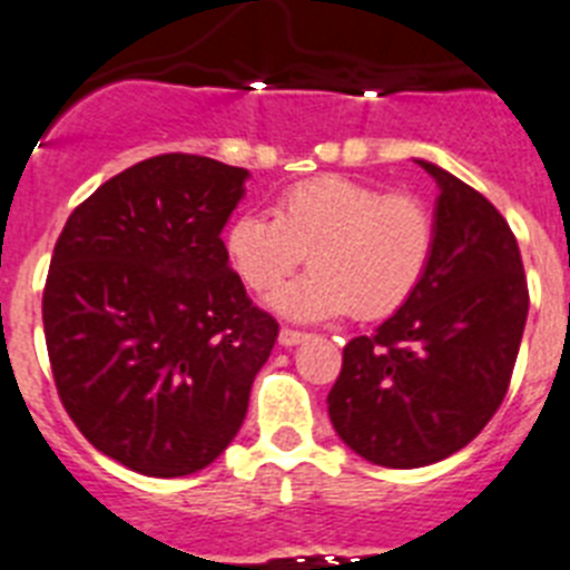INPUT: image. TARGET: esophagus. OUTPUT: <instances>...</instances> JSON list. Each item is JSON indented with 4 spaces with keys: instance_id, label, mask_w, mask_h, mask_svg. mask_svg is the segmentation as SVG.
Listing matches in <instances>:
<instances>
[{
    "instance_id": "esophagus-1",
    "label": "esophagus",
    "mask_w": 570,
    "mask_h": 570,
    "mask_svg": "<svg viewBox=\"0 0 570 570\" xmlns=\"http://www.w3.org/2000/svg\"><path fill=\"white\" fill-rule=\"evenodd\" d=\"M309 333H301V330H293V327H284L281 330V336H277V342L284 344V347H295V344L307 342Z\"/></svg>"
}]
</instances>
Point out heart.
I'll return each instance as SVG.
<instances>
[{
    "label": "heart",
    "instance_id": "b5f03b06",
    "mask_svg": "<svg viewBox=\"0 0 570 570\" xmlns=\"http://www.w3.org/2000/svg\"><path fill=\"white\" fill-rule=\"evenodd\" d=\"M223 248L252 293L284 284L309 255L313 269L272 295L277 313L333 318L353 309L358 318H382L403 307L429 272L434 217L417 196L318 176L277 196L275 217H234Z\"/></svg>",
    "mask_w": 570,
    "mask_h": 570
}]
</instances>
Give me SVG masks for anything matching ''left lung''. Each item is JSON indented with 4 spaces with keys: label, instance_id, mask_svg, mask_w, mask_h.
I'll return each instance as SVG.
<instances>
[{
    "label": "left lung",
    "instance_id": "left-lung-1",
    "mask_svg": "<svg viewBox=\"0 0 570 570\" xmlns=\"http://www.w3.org/2000/svg\"><path fill=\"white\" fill-rule=\"evenodd\" d=\"M434 255L374 336L344 344L327 394L338 438L376 466L414 470L455 455L507 394L528 322L519 243L487 196L432 161Z\"/></svg>",
    "mask_w": 570,
    "mask_h": 570
}]
</instances>
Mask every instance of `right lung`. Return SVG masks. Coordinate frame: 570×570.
Segmentation results:
<instances>
[{
	"instance_id": "right-lung-1",
	"label": "right lung",
	"mask_w": 570,
	"mask_h": 570,
	"mask_svg": "<svg viewBox=\"0 0 570 570\" xmlns=\"http://www.w3.org/2000/svg\"><path fill=\"white\" fill-rule=\"evenodd\" d=\"M248 170L165 153L66 219L42 293L60 403L98 452L150 478L205 470L240 432L277 322L223 248Z\"/></svg>"
}]
</instances>
